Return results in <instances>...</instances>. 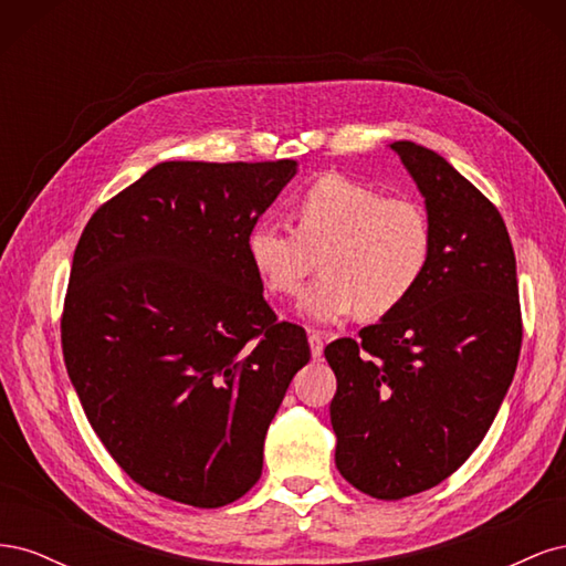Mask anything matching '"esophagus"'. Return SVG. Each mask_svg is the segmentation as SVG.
Here are the masks:
<instances>
[{
    "label": "esophagus",
    "instance_id": "34e87169",
    "mask_svg": "<svg viewBox=\"0 0 566 566\" xmlns=\"http://www.w3.org/2000/svg\"><path fill=\"white\" fill-rule=\"evenodd\" d=\"M310 347H312V356L321 358V354H323V337H321V333H316V331L310 333Z\"/></svg>",
    "mask_w": 566,
    "mask_h": 566
}]
</instances>
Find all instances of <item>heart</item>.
<instances>
[{
    "label": "heart",
    "mask_w": 566,
    "mask_h": 566,
    "mask_svg": "<svg viewBox=\"0 0 566 566\" xmlns=\"http://www.w3.org/2000/svg\"><path fill=\"white\" fill-rule=\"evenodd\" d=\"M295 229L256 221L245 254L273 295H297L321 252V281L300 300V314L335 325L361 312L380 318L416 293L432 260L430 214L416 200L387 198L342 175H323L293 202Z\"/></svg>",
    "instance_id": "obj_1"
}]
</instances>
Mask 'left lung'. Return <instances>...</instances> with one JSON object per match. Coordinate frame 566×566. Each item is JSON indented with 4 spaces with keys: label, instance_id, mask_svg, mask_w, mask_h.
<instances>
[{
    "label": "left lung",
    "instance_id": "1",
    "mask_svg": "<svg viewBox=\"0 0 566 566\" xmlns=\"http://www.w3.org/2000/svg\"><path fill=\"white\" fill-rule=\"evenodd\" d=\"M424 198L432 260L399 310L325 347L335 465L373 499L443 482L482 443L515 378L517 262L499 210L439 153L394 142Z\"/></svg>",
    "mask_w": 566,
    "mask_h": 566
}]
</instances>
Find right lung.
<instances>
[{"instance_id": "right-lung-1", "label": "right lung", "mask_w": 566, "mask_h": 566, "mask_svg": "<svg viewBox=\"0 0 566 566\" xmlns=\"http://www.w3.org/2000/svg\"><path fill=\"white\" fill-rule=\"evenodd\" d=\"M297 169L160 163L82 231L61 321L65 368L117 465L169 501L221 507L250 491L269 424L312 358L245 254L250 227Z\"/></svg>"}]
</instances>
